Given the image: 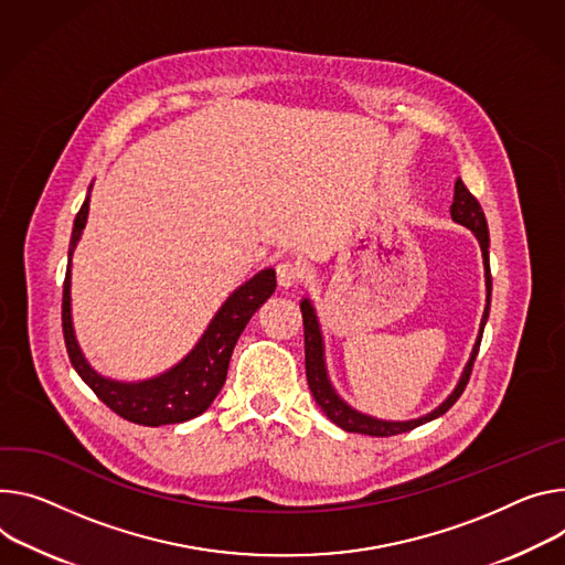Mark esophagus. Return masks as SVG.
<instances>
[{
    "mask_svg": "<svg viewBox=\"0 0 565 565\" xmlns=\"http://www.w3.org/2000/svg\"><path fill=\"white\" fill-rule=\"evenodd\" d=\"M299 279H301V268H299L297 264H292V262H281V264L277 266V284H279L281 288H290V286H295Z\"/></svg>",
    "mask_w": 565,
    "mask_h": 565,
    "instance_id": "34e87169",
    "label": "esophagus"
}]
</instances>
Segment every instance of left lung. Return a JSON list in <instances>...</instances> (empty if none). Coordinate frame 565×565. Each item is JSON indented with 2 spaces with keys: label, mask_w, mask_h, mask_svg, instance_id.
Wrapping results in <instances>:
<instances>
[{
  "label": "left lung",
  "mask_w": 565,
  "mask_h": 565,
  "mask_svg": "<svg viewBox=\"0 0 565 565\" xmlns=\"http://www.w3.org/2000/svg\"><path fill=\"white\" fill-rule=\"evenodd\" d=\"M450 216H452L455 223L469 227L476 234V238L480 241L482 259H484V279H487V306H484V316H482V322H480L478 340L473 344L471 358H469L465 372H461V379H459L457 387L452 390V394L439 407H435L433 413H428L426 417L409 419V422H383V419H374L370 415L358 413V409L347 405L338 396V392L333 390V385H331V381L327 376L322 331H320V322H318L313 303H311V299H303L299 303L301 320H303L306 381H309L311 394H313L316 403L322 407V413L335 426H340L347 433H361V435H372V437H392V435L415 430L417 426L428 424V422L441 417L444 413H448V409L452 407V403L461 396V392H465V387L469 383V376H471V370H473V363H476V355H478V349H480V342H482V331H484V324H487V318H489V306H491V268H489V227H487L484 212L480 207V202L476 200V195L465 186V182H461L459 178L455 182V195H452V204H450Z\"/></svg>",
  "instance_id": "left-lung-1"
}]
</instances>
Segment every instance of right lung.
Here are the masks:
<instances>
[{
    "label": "right lung",
    "instance_id": "right-lung-1",
    "mask_svg": "<svg viewBox=\"0 0 565 565\" xmlns=\"http://www.w3.org/2000/svg\"><path fill=\"white\" fill-rule=\"evenodd\" d=\"M89 195L85 198L81 212L76 214L72 241H70V264L63 286V335L70 353V361L78 376L89 390L104 401L119 417L139 426H164L182 424L207 409L218 396L225 379L230 358L249 318L259 311V306L275 292V270L266 268L256 273L249 281L238 286L218 309L207 331L202 333L198 344L169 372L137 383H121L96 374L76 342L72 327V254L87 223Z\"/></svg>",
    "mask_w": 565,
    "mask_h": 565
}]
</instances>
